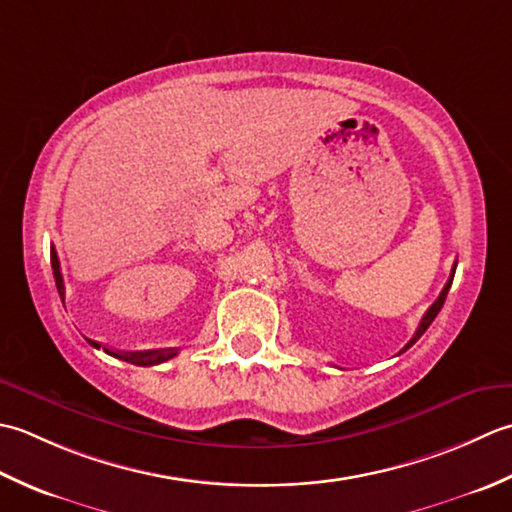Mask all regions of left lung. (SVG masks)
<instances>
[{"mask_svg":"<svg viewBox=\"0 0 512 512\" xmlns=\"http://www.w3.org/2000/svg\"><path fill=\"white\" fill-rule=\"evenodd\" d=\"M455 267H457V263L453 265V271H451V278H448V280H446V285H444V289H442V294H440V298H437V300L433 302V305L429 307V311H426V314H424V318L420 320V327H417V331H415V336L411 338V342H409V344H406V347H411V344H415L417 340H420V336H422V333H424L426 329H429V327H431V322L435 320V316H437V314H440V309L444 307V300H446V294H448V289H451V285H453Z\"/></svg>","mask_w":512,"mask_h":512,"instance_id":"1","label":"left lung"}]
</instances>
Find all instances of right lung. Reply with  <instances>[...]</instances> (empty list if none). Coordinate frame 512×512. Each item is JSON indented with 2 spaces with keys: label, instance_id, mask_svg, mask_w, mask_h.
I'll use <instances>...</instances> for the list:
<instances>
[{
  "label": "right lung",
  "instance_id": "add662e5",
  "mask_svg": "<svg viewBox=\"0 0 512 512\" xmlns=\"http://www.w3.org/2000/svg\"><path fill=\"white\" fill-rule=\"evenodd\" d=\"M50 265H52V274H55V285H57V291L61 300H64L66 296V287H64V276H61V267H59V258H57V252L55 247H50ZM92 347H101L99 342L90 340ZM106 353H110V356L119 358V360H125L130 364H137V367H154V364H161L165 360H170L176 356V349H152V351H110V349H103Z\"/></svg>",
  "mask_w": 512,
  "mask_h": 512
}]
</instances>
